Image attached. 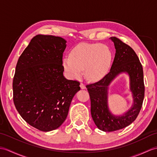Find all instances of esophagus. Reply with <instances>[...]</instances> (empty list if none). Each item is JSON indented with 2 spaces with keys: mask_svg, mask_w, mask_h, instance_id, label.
I'll use <instances>...</instances> for the list:
<instances>
[{
  "mask_svg": "<svg viewBox=\"0 0 157 157\" xmlns=\"http://www.w3.org/2000/svg\"><path fill=\"white\" fill-rule=\"evenodd\" d=\"M80 87H81V89H82V90H83V89H86V86H85V85L83 84V83H80Z\"/></svg>",
  "mask_w": 157,
  "mask_h": 157,
  "instance_id": "obj_1",
  "label": "esophagus"
}]
</instances>
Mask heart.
<instances>
[{"label": "heart", "instance_id": "heart-1", "mask_svg": "<svg viewBox=\"0 0 157 157\" xmlns=\"http://www.w3.org/2000/svg\"><path fill=\"white\" fill-rule=\"evenodd\" d=\"M112 54L106 45L83 43L71 51L70 57L63 59V66L69 77L78 78L83 70L89 81H98L104 78L110 67Z\"/></svg>", "mask_w": 157, "mask_h": 157}]
</instances>
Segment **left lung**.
<instances>
[{"label":"left lung","mask_w":157,"mask_h":157,"mask_svg":"<svg viewBox=\"0 0 157 157\" xmlns=\"http://www.w3.org/2000/svg\"><path fill=\"white\" fill-rule=\"evenodd\" d=\"M111 39L114 43L116 54L110 71L100 81L86 85L92 119L98 128L104 132L122 129L132 124L139 114L144 97L143 66L136 53L120 39L112 37ZM122 72L129 75L134 103L124 115L116 117L111 114L107 107V88L112 80Z\"/></svg>","instance_id":"left-lung-1"}]
</instances>
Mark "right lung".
I'll return each mask as SVG.
<instances>
[{"mask_svg":"<svg viewBox=\"0 0 157 157\" xmlns=\"http://www.w3.org/2000/svg\"><path fill=\"white\" fill-rule=\"evenodd\" d=\"M66 41L53 35L33 38L18 59L13 78V101L21 116L34 128L49 132L63 123L75 94L77 80L63 73Z\"/></svg>","mask_w":157,"mask_h":157,"instance_id":"obj_1","label":"right lung"}]
</instances>
